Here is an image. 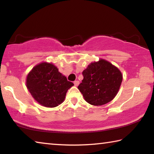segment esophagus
Here are the masks:
<instances>
[{"instance_id": "34e87169", "label": "esophagus", "mask_w": 154, "mask_h": 154, "mask_svg": "<svg viewBox=\"0 0 154 154\" xmlns=\"http://www.w3.org/2000/svg\"><path fill=\"white\" fill-rule=\"evenodd\" d=\"M74 84H75V86H78V85L79 84V81H75Z\"/></svg>"}]
</instances>
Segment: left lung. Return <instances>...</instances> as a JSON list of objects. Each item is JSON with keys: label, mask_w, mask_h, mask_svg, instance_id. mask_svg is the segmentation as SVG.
<instances>
[{"label": "left lung", "mask_w": 154, "mask_h": 154, "mask_svg": "<svg viewBox=\"0 0 154 154\" xmlns=\"http://www.w3.org/2000/svg\"><path fill=\"white\" fill-rule=\"evenodd\" d=\"M82 74L83 79L78 89L85 100L94 106L105 105L113 100L123 79L118 68L104 59L91 62Z\"/></svg>", "instance_id": "obj_1"}]
</instances>
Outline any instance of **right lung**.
<instances>
[{"mask_svg":"<svg viewBox=\"0 0 154 154\" xmlns=\"http://www.w3.org/2000/svg\"><path fill=\"white\" fill-rule=\"evenodd\" d=\"M26 81L33 98L41 105L50 108L63 103L68 90L74 85L53 63L46 62L34 66Z\"/></svg>","mask_w":154,"mask_h":154,"instance_id":"add662e5","label":"right lung"}]
</instances>
